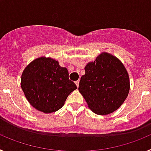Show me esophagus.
Segmentation results:
<instances>
[{
	"mask_svg": "<svg viewBox=\"0 0 151 151\" xmlns=\"http://www.w3.org/2000/svg\"><path fill=\"white\" fill-rule=\"evenodd\" d=\"M75 83H76V85L77 87H78V85H79V81L78 80V81H76V82H75Z\"/></svg>",
	"mask_w": 151,
	"mask_h": 151,
	"instance_id": "34e87169",
	"label": "esophagus"
}]
</instances>
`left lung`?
<instances>
[{
  "label": "left lung",
  "mask_w": 151,
  "mask_h": 151,
  "mask_svg": "<svg viewBox=\"0 0 151 151\" xmlns=\"http://www.w3.org/2000/svg\"><path fill=\"white\" fill-rule=\"evenodd\" d=\"M78 90L92 111L107 115L118 109L130 88L127 71L114 56L104 53L85 67Z\"/></svg>",
  "instance_id": "obj_1"
}]
</instances>
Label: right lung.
Listing matches in <instances>:
<instances>
[{
	"label": "right lung",
	"instance_id": "right-lung-1",
	"mask_svg": "<svg viewBox=\"0 0 151 151\" xmlns=\"http://www.w3.org/2000/svg\"><path fill=\"white\" fill-rule=\"evenodd\" d=\"M21 88L30 104L45 113L60 110L69 94L77 88L69 79L67 69L46 57L35 60L26 66L21 78Z\"/></svg>",
	"mask_w": 151,
	"mask_h": 151
}]
</instances>
